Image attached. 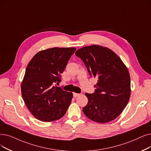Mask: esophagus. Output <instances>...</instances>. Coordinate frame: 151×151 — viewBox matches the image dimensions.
<instances>
[{
    "mask_svg": "<svg viewBox=\"0 0 151 151\" xmlns=\"http://www.w3.org/2000/svg\"><path fill=\"white\" fill-rule=\"evenodd\" d=\"M80 94L79 93H73V96H74V97H77V96H79Z\"/></svg>",
    "mask_w": 151,
    "mask_h": 151,
    "instance_id": "1",
    "label": "esophagus"
}]
</instances>
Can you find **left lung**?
<instances>
[{
  "mask_svg": "<svg viewBox=\"0 0 151 151\" xmlns=\"http://www.w3.org/2000/svg\"><path fill=\"white\" fill-rule=\"evenodd\" d=\"M75 54L82 59L89 74L97 79L94 93L85 94L88 103L83 108V113L100 123L114 120L129 100L131 81L127 68L116 53L99 45L83 47Z\"/></svg>",
  "mask_w": 151,
  "mask_h": 151,
  "instance_id": "1",
  "label": "left lung"
}]
</instances>
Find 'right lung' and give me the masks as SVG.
I'll return each mask as SVG.
<instances>
[{
  "mask_svg": "<svg viewBox=\"0 0 151 151\" xmlns=\"http://www.w3.org/2000/svg\"><path fill=\"white\" fill-rule=\"evenodd\" d=\"M75 47H52L41 51L28 63L22 82L24 102L35 118L50 122L62 118L73 95L56 85L61 82Z\"/></svg>",
  "mask_w": 151,
  "mask_h": 151,
  "instance_id": "obj_1",
  "label": "right lung"
}]
</instances>
